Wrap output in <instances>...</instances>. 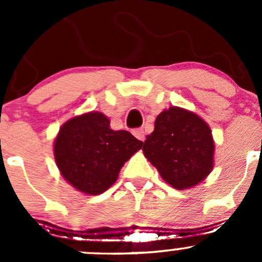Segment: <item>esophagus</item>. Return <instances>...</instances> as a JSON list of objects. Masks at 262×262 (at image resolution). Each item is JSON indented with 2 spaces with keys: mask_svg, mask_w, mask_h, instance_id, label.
<instances>
[{
  "mask_svg": "<svg viewBox=\"0 0 262 262\" xmlns=\"http://www.w3.org/2000/svg\"><path fill=\"white\" fill-rule=\"evenodd\" d=\"M133 134L137 139H139V141H144V136H146V134H144V130L142 128L134 129Z\"/></svg>",
  "mask_w": 262,
  "mask_h": 262,
  "instance_id": "1",
  "label": "esophagus"
}]
</instances>
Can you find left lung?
Here are the masks:
<instances>
[{
  "label": "left lung",
  "mask_w": 262,
  "mask_h": 262,
  "mask_svg": "<svg viewBox=\"0 0 262 262\" xmlns=\"http://www.w3.org/2000/svg\"><path fill=\"white\" fill-rule=\"evenodd\" d=\"M143 150L161 178L179 190L199 184L213 168L214 142L209 125L180 107L172 106L157 116Z\"/></svg>",
  "instance_id": "left-lung-1"
}]
</instances>
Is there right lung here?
Segmentation results:
<instances>
[{"label":"right lung","mask_w":262,"mask_h":262,"mask_svg":"<svg viewBox=\"0 0 262 262\" xmlns=\"http://www.w3.org/2000/svg\"><path fill=\"white\" fill-rule=\"evenodd\" d=\"M143 146L126 130H113L97 112L75 116L59 129L54 157L63 178L84 194L97 195L118 179L124 162Z\"/></svg>","instance_id":"obj_1"}]
</instances>
